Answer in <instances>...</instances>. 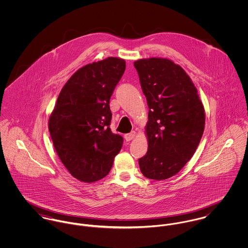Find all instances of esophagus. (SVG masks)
Returning a JSON list of instances; mask_svg holds the SVG:
<instances>
[{
    "label": "esophagus",
    "mask_w": 248,
    "mask_h": 248,
    "mask_svg": "<svg viewBox=\"0 0 248 248\" xmlns=\"http://www.w3.org/2000/svg\"><path fill=\"white\" fill-rule=\"evenodd\" d=\"M135 137H136V132H135V131H133V132H131V133H129V134H126V135L124 136V138H125L126 141H130V140H132Z\"/></svg>",
    "instance_id": "esophagus-1"
}]
</instances>
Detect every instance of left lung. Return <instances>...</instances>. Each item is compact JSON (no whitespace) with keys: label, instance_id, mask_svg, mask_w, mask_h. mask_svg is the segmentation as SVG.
I'll return each mask as SVG.
<instances>
[{"label":"left lung","instance_id":"left-lung-1","mask_svg":"<svg viewBox=\"0 0 248 248\" xmlns=\"http://www.w3.org/2000/svg\"><path fill=\"white\" fill-rule=\"evenodd\" d=\"M134 66L149 107L148 151L139 159L140 171L151 179H166L195 154L204 131V108L191 78L173 61L140 59Z\"/></svg>","mask_w":248,"mask_h":248}]
</instances>
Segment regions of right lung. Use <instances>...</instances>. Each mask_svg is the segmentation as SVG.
I'll use <instances>...</instances> for the list:
<instances>
[{
    "instance_id": "obj_1",
    "label": "right lung",
    "mask_w": 248,
    "mask_h": 248,
    "mask_svg": "<svg viewBox=\"0 0 248 248\" xmlns=\"http://www.w3.org/2000/svg\"><path fill=\"white\" fill-rule=\"evenodd\" d=\"M126 69L108 57L82 67L65 84L48 120L56 153L72 177L93 182L106 177L123 138L109 128V98Z\"/></svg>"
}]
</instances>
